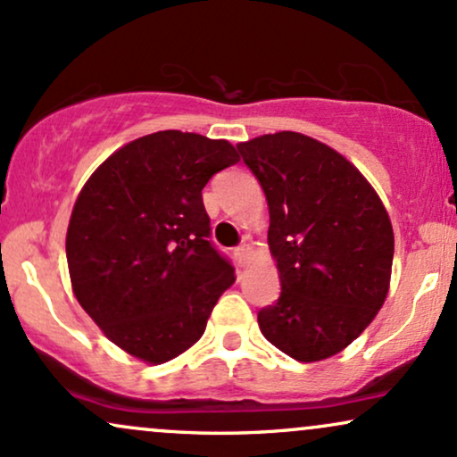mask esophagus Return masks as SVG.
Returning a JSON list of instances; mask_svg holds the SVG:
<instances>
[{
  "mask_svg": "<svg viewBox=\"0 0 457 457\" xmlns=\"http://www.w3.org/2000/svg\"><path fill=\"white\" fill-rule=\"evenodd\" d=\"M234 255H236V260H238L240 266H245V263L249 262V255H251V246L246 245V243L238 245V246H236V249H234Z\"/></svg>",
  "mask_w": 457,
  "mask_h": 457,
  "instance_id": "obj_1",
  "label": "esophagus"
}]
</instances>
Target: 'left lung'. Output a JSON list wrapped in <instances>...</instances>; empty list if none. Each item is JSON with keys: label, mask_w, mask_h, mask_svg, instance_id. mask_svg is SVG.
I'll return each instance as SVG.
<instances>
[{"label": "left lung", "mask_w": 457, "mask_h": 457, "mask_svg": "<svg viewBox=\"0 0 457 457\" xmlns=\"http://www.w3.org/2000/svg\"><path fill=\"white\" fill-rule=\"evenodd\" d=\"M270 211L281 295L257 312L262 334L298 361L337 355L386 302L394 229L353 163L295 131L240 142Z\"/></svg>", "instance_id": "1"}]
</instances>
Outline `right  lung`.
<instances>
[{"mask_svg": "<svg viewBox=\"0 0 457 457\" xmlns=\"http://www.w3.org/2000/svg\"><path fill=\"white\" fill-rule=\"evenodd\" d=\"M238 162L228 140L166 129L119 148L82 187L65 236L71 289L129 355L163 364L183 353L234 283L202 189Z\"/></svg>", "mask_w": 457, "mask_h": 457, "instance_id": "right-lung-1", "label": "right lung"}]
</instances>
